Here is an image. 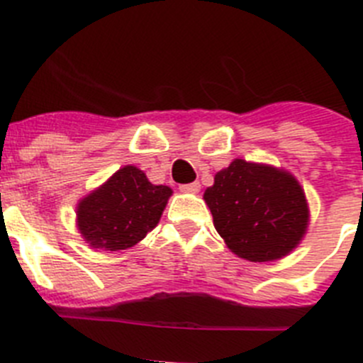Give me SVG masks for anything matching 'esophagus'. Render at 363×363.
<instances>
[{
    "label": "esophagus",
    "mask_w": 363,
    "mask_h": 363,
    "mask_svg": "<svg viewBox=\"0 0 363 363\" xmlns=\"http://www.w3.org/2000/svg\"><path fill=\"white\" fill-rule=\"evenodd\" d=\"M200 182H192V184L179 185V191L187 192V194H196V192H200Z\"/></svg>",
    "instance_id": "34e87169"
}]
</instances>
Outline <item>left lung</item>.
Instances as JSON below:
<instances>
[{"instance_id": "obj_1", "label": "left lung", "mask_w": 363, "mask_h": 363, "mask_svg": "<svg viewBox=\"0 0 363 363\" xmlns=\"http://www.w3.org/2000/svg\"><path fill=\"white\" fill-rule=\"evenodd\" d=\"M203 200L230 252L274 262L294 251L309 227V203L289 171L236 158L214 174Z\"/></svg>"}]
</instances>
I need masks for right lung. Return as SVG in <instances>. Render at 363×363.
I'll use <instances>...</instances> for the list:
<instances>
[{
    "label": "right lung",
    "instance_id": "add662e5",
    "mask_svg": "<svg viewBox=\"0 0 363 363\" xmlns=\"http://www.w3.org/2000/svg\"><path fill=\"white\" fill-rule=\"evenodd\" d=\"M171 196V187L150 184L138 167L125 165L78 201L76 225L92 249L125 251L158 225Z\"/></svg>",
    "mask_w": 363,
    "mask_h": 363
}]
</instances>
